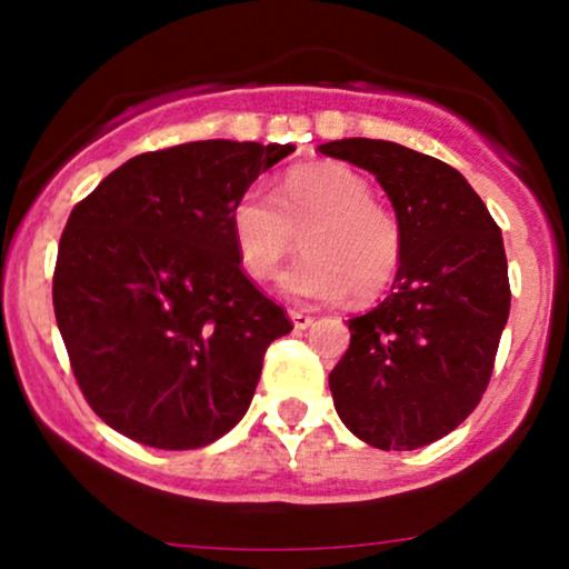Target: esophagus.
Returning <instances> with one entry per match:
<instances>
[{"label":"esophagus","instance_id":"1","mask_svg":"<svg viewBox=\"0 0 569 569\" xmlns=\"http://www.w3.org/2000/svg\"><path fill=\"white\" fill-rule=\"evenodd\" d=\"M291 316V321H293V329H307V326H312V316H307V312H302V310H291L289 312Z\"/></svg>","mask_w":569,"mask_h":569}]
</instances>
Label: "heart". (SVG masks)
Returning a JSON list of instances; mask_svg holds the SVG:
<instances>
[{
    "instance_id": "b5f03b06",
    "label": "heart",
    "mask_w": 569,
    "mask_h": 569,
    "mask_svg": "<svg viewBox=\"0 0 569 569\" xmlns=\"http://www.w3.org/2000/svg\"><path fill=\"white\" fill-rule=\"evenodd\" d=\"M230 234L253 280L276 276L305 234L307 257L280 278L299 302H331L348 291L369 302L390 289L403 259L401 221L342 162L291 168L278 198L264 187L243 189L230 208Z\"/></svg>"
}]
</instances>
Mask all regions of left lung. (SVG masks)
Returning a JSON list of instances; mask_svg holds the SVG:
<instances>
[{"mask_svg": "<svg viewBox=\"0 0 569 569\" xmlns=\"http://www.w3.org/2000/svg\"><path fill=\"white\" fill-rule=\"evenodd\" d=\"M375 173L403 230L388 299L350 318L329 375L339 420L369 447L420 449L479 407L511 310L500 227L447 162L393 141L318 147Z\"/></svg>", "mask_w": 569, "mask_h": 569, "instance_id": "8db88e82", "label": "left lung"}]
</instances>
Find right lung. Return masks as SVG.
<instances>
[{
  "instance_id": "right-lung-1",
  "label": "right lung",
  "mask_w": 569,
  "mask_h": 569,
  "mask_svg": "<svg viewBox=\"0 0 569 569\" xmlns=\"http://www.w3.org/2000/svg\"><path fill=\"white\" fill-rule=\"evenodd\" d=\"M291 143L189 141L128 160L58 243L56 321L90 409L128 439L198 449L246 415L291 321L238 262L230 208Z\"/></svg>"
}]
</instances>
